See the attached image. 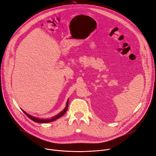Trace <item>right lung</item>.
Masks as SVG:
<instances>
[{
  "instance_id": "right-lung-1",
  "label": "right lung",
  "mask_w": 156,
  "mask_h": 156,
  "mask_svg": "<svg viewBox=\"0 0 156 156\" xmlns=\"http://www.w3.org/2000/svg\"><path fill=\"white\" fill-rule=\"evenodd\" d=\"M68 103H69V99H67V103H66V106L64 109L61 112H60L58 114H57V115L53 117L51 119H40V118H38V117H34L32 115H30L28 114L27 113H26L23 110H22L23 112V113L26 115L30 119L33 120L34 122H37V123H48V122H53L54 120H55L59 119L60 117H61L63 115H64V113L67 110V108H68Z\"/></svg>"
}]
</instances>
